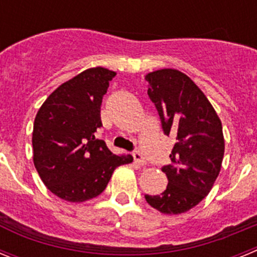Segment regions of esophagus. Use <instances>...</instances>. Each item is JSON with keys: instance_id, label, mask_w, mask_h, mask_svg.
Wrapping results in <instances>:
<instances>
[{"instance_id": "1", "label": "esophagus", "mask_w": 257, "mask_h": 257, "mask_svg": "<svg viewBox=\"0 0 257 257\" xmlns=\"http://www.w3.org/2000/svg\"><path fill=\"white\" fill-rule=\"evenodd\" d=\"M134 160H135V162L138 163V165H140V166H144V165H147V161H145V157L143 156V153L140 151H138V149H136L135 152H134Z\"/></svg>"}]
</instances>
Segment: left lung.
Listing matches in <instances>:
<instances>
[{"mask_svg": "<svg viewBox=\"0 0 257 257\" xmlns=\"http://www.w3.org/2000/svg\"><path fill=\"white\" fill-rule=\"evenodd\" d=\"M145 79L163 133L176 140L170 154L171 163L162 167L167 188L160 196L145 194V199L160 212L178 215L198 205L219 176L225 148L221 121L187 74L160 69Z\"/></svg>", "mask_w": 257, "mask_h": 257, "instance_id": "left-lung-1", "label": "left lung"}]
</instances>
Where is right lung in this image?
I'll return each instance as SVG.
<instances>
[{
    "label": "right lung",
    "instance_id": "1",
    "mask_svg": "<svg viewBox=\"0 0 257 257\" xmlns=\"http://www.w3.org/2000/svg\"><path fill=\"white\" fill-rule=\"evenodd\" d=\"M115 72L96 67L59 86L33 124V162L47 189L68 202H85L104 192L115 167L133 157L115 156L95 138L103 126L100 106Z\"/></svg>",
    "mask_w": 257,
    "mask_h": 257
}]
</instances>
